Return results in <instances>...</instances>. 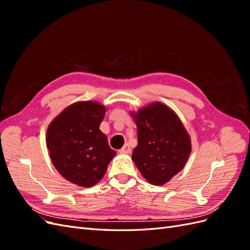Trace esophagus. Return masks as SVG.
<instances>
[{"instance_id": "obj_1", "label": "esophagus", "mask_w": 250, "mask_h": 250, "mask_svg": "<svg viewBox=\"0 0 250 250\" xmlns=\"http://www.w3.org/2000/svg\"><path fill=\"white\" fill-rule=\"evenodd\" d=\"M131 152V148L130 146L128 145V144H126V145H124V147L122 149H120V153H125V154H129Z\"/></svg>"}]
</instances>
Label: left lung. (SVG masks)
Returning a JSON list of instances; mask_svg holds the SVG:
<instances>
[{
    "label": "left lung",
    "mask_w": 250,
    "mask_h": 250,
    "mask_svg": "<svg viewBox=\"0 0 250 250\" xmlns=\"http://www.w3.org/2000/svg\"><path fill=\"white\" fill-rule=\"evenodd\" d=\"M138 130L132 160L148 183L163 186L183 170L191 153V138L167 105L151 103L131 112Z\"/></svg>",
    "instance_id": "left-lung-1"
}]
</instances>
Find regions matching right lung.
<instances>
[{
    "instance_id": "add662e5",
    "label": "right lung",
    "mask_w": 250,
    "mask_h": 250,
    "mask_svg": "<svg viewBox=\"0 0 250 250\" xmlns=\"http://www.w3.org/2000/svg\"><path fill=\"white\" fill-rule=\"evenodd\" d=\"M105 107L96 101L71 104L50 123L47 148L60 175L80 187H93L103 178L116 155L99 126Z\"/></svg>"
}]
</instances>
